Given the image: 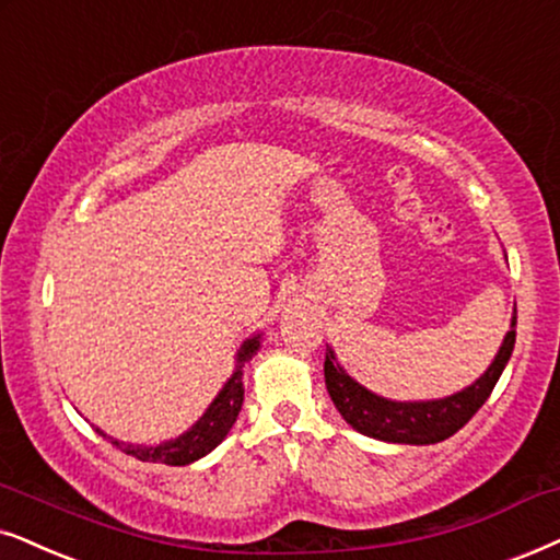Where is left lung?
I'll return each instance as SVG.
<instances>
[{
	"label": "left lung",
	"instance_id": "left-lung-1",
	"mask_svg": "<svg viewBox=\"0 0 560 560\" xmlns=\"http://www.w3.org/2000/svg\"><path fill=\"white\" fill-rule=\"evenodd\" d=\"M516 341V304L512 325L488 370L455 395L434 400H390L366 390L349 372L338 364L336 353L328 346L325 351V387H328L332 406L343 416V421L359 434L393 444H436L450 439L468 423L478 408L483 406L504 372Z\"/></svg>",
	"mask_w": 560,
	"mask_h": 560
}]
</instances>
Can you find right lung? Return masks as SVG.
<instances>
[{
	"label": "right lung",
	"instance_id": "add662e5",
	"mask_svg": "<svg viewBox=\"0 0 560 560\" xmlns=\"http://www.w3.org/2000/svg\"><path fill=\"white\" fill-rule=\"evenodd\" d=\"M260 341H264V332H256V336L245 338L243 346L237 349L235 372H232V377L224 382V387L217 393V398L209 402V408L203 410L201 419H198L188 431H183L180 436L167 439V442H160V444H129V442H121V439H113L101 429L97 431H101L110 444H116L118 450L141 459V463H162V465L196 463V459L209 455L217 444H222V439L230 434L232 427H235L240 408H243V398H245L243 366L247 362H253V357H256L260 349Z\"/></svg>",
	"mask_w": 560,
	"mask_h": 560
}]
</instances>
